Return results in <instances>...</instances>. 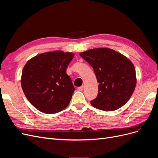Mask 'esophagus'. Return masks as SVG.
<instances>
[{"instance_id": "34e87169", "label": "esophagus", "mask_w": 158, "mask_h": 158, "mask_svg": "<svg viewBox=\"0 0 158 158\" xmlns=\"http://www.w3.org/2000/svg\"><path fill=\"white\" fill-rule=\"evenodd\" d=\"M78 89L79 91H82V90L84 89V85H82V86L78 87Z\"/></svg>"}]
</instances>
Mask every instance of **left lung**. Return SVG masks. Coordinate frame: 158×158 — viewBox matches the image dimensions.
<instances>
[{"label": "left lung", "instance_id": "1", "mask_svg": "<svg viewBox=\"0 0 158 158\" xmlns=\"http://www.w3.org/2000/svg\"><path fill=\"white\" fill-rule=\"evenodd\" d=\"M92 66L98 85L97 98L92 106L105 111L123 106L131 98L136 84V71L125 56L109 48H95L80 53Z\"/></svg>", "mask_w": 158, "mask_h": 158}]
</instances>
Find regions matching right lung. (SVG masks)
Listing matches in <instances>:
<instances>
[{
	"mask_svg": "<svg viewBox=\"0 0 158 158\" xmlns=\"http://www.w3.org/2000/svg\"><path fill=\"white\" fill-rule=\"evenodd\" d=\"M74 56L61 51L44 52L28 60L23 67V92L41 112L56 113L69 106L75 88L66 68Z\"/></svg>",
	"mask_w": 158,
	"mask_h": 158,
	"instance_id": "add662e5",
	"label": "right lung"
}]
</instances>
